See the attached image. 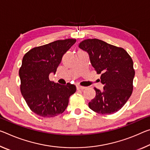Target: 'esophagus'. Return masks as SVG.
Instances as JSON below:
<instances>
[{"label": "esophagus", "instance_id": "34e87169", "mask_svg": "<svg viewBox=\"0 0 150 150\" xmlns=\"http://www.w3.org/2000/svg\"><path fill=\"white\" fill-rule=\"evenodd\" d=\"M85 87H83V86H81V85H77V89H78V90H79V89H81V90H83L84 89H85Z\"/></svg>", "mask_w": 150, "mask_h": 150}]
</instances>
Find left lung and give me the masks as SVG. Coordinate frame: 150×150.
<instances>
[{
	"instance_id": "left-lung-1",
	"label": "left lung",
	"mask_w": 150,
	"mask_h": 150,
	"mask_svg": "<svg viewBox=\"0 0 150 150\" xmlns=\"http://www.w3.org/2000/svg\"><path fill=\"white\" fill-rule=\"evenodd\" d=\"M79 47L89 53L90 61L101 74L102 91L95 87L96 95L89 103L95 112L108 115L122 108L133 91L135 75L134 63L127 52L122 47L107 43L97 39L80 42Z\"/></svg>"
}]
</instances>
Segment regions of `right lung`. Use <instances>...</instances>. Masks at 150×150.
Wrapping results in <instances>:
<instances>
[{
  "label": "right lung",
  "mask_w": 150,
  "mask_h": 150,
  "mask_svg": "<svg viewBox=\"0 0 150 150\" xmlns=\"http://www.w3.org/2000/svg\"><path fill=\"white\" fill-rule=\"evenodd\" d=\"M75 42V39L57 40L34 47L23 57L18 72L21 92L30 110L41 117H53L63 113L76 91L75 85L55 83L49 78Z\"/></svg>",
  "instance_id": "add662e5"
}]
</instances>
